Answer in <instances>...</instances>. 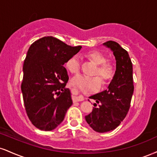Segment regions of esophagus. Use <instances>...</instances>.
Returning a JSON list of instances; mask_svg holds the SVG:
<instances>
[{
	"mask_svg": "<svg viewBox=\"0 0 157 157\" xmlns=\"http://www.w3.org/2000/svg\"><path fill=\"white\" fill-rule=\"evenodd\" d=\"M84 97L82 96H79V97H75L74 98V101H83Z\"/></svg>",
	"mask_w": 157,
	"mask_h": 157,
	"instance_id": "34e87169",
	"label": "esophagus"
}]
</instances>
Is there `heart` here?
<instances>
[{
  "mask_svg": "<svg viewBox=\"0 0 157 157\" xmlns=\"http://www.w3.org/2000/svg\"><path fill=\"white\" fill-rule=\"evenodd\" d=\"M86 56L90 60L97 64V68H96L93 75L100 77L79 75L73 78L71 82L84 91H96L100 88L101 80L102 81L104 86L109 83L112 80L116 70L112 63L106 62L107 59L105 56L100 52L90 51L87 52ZM65 67L71 74H78L80 69V60L79 56L75 55L69 58L66 62Z\"/></svg>",
  "mask_w": 157,
  "mask_h": 157,
  "instance_id": "1",
  "label": "heart"
}]
</instances>
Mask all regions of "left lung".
<instances>
[{
    "mask_svg": "<svg viewBox=\"0 0 157 157\" xmlns=\"http://www.w3.org/2000/svg\"><path fill=\"white\" fill-rule=\"evenodd\" d=\"M103 44L113 52L116 70L108 88L89 97L97 103L94 104L95 107L92 112L86 116L90 127L99 133L109 132L120 125L129 112L134 92L132 63L127 51L114 41Z\"/></svg>",
    "mask_w": 157,
    "mask_h": 157,
    "instance_id": "8db88e82",
    "label": "left lung"
}]
</instances>
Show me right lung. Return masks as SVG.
I'll use <instances>...</instances> for the list:
<instances>
[{
    "mask_svg": "<svg viewBox=\"0 0 157 157\" xmlns=\"http://www.w3.org/2000/svg\"><path fill=\"white\" fill-rule=\"evenodd\" d=\"M81 48L44 36L28 49L21 90L28 118L39 129H56L72 105L70 90L65 88L69 76L63 64Z\"/></svg>",
    "mask_w": 157,
    "mask_h": 157,
    "instance_id": "right-lung-1",
    "label": "right lung"
}]
</instances>
